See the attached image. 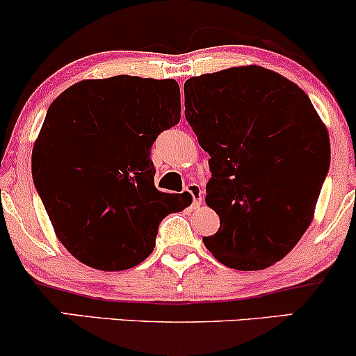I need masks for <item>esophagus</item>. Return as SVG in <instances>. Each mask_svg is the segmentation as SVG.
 <instances>
[{
  "label": "esophagus",
  "mask_w": 356,
  "mask_h": 356,
  "mask_svg": "<svg viewBox=\"0 0 356 356\" xmlns=\"http://www.w3.org/2000/svg\"><path fill=\"white\" fill-rule=\"evenodd\" d=\"M186 192H189V194H191L192 204H194V206L201 204V201H202V189H201V186H199V184L191 182L189 186L186 187Z\"/></svg>",
  "instance_id": "1"
}]
</instances>
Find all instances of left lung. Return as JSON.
<instances>
[{
    "instance_id": "8db88e82",
    "label": "left lung",
    "mask_w": 356,
    "mask_h": 356,
    "mask_svg": "<svg viewBox=\"0 0 356 356\" xmlns=\"http://www.w3.org/2000/svg\"><path fill=\"white\" fill-rule=\"evenodd\" d=\"M184 95L187 124L211 155L206 204L220 220L204 244L227 268H269L312 224L328 130L303 90L257 65L192 76Z\"/></svg>"
}]
</instances>
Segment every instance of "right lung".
Returning a JSON list of instances; mask_svg holds the SVG:
<instances>
[{
  "label": "right lung",
  "mask_w": 356,
  "mask_h": 356,
  "mask_svg": "<svg viewBox=\"0 0 356 356\" xmlns=\"http://www.w3.org/2000/svg\"><path fill=\"white\" fill-rule=\"evenodd\" d=\"M181 120L177 81L118 75L81 80L53 100L31 172L56 238L100 271L140 264L159 222L189 206L154 186L150 147Z\"/></svg>",
  "instance_id": "obj_1"
}]
</instances>
